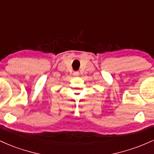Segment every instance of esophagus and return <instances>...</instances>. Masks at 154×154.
Here are the masks:
<instances>
[{"label":"esophagus","instance_id":"1","mask_svg":"<svg viewBox=\"0 0 154 154\" xmlns=\"http://www.w3.org/2000/svg\"><path fill=\"white\" fill-rule=\"evenodd\" d=\"M79 73L78 72H74L73 75L75 76V77H77V76H79Z\"/></svg>","mask_w":154,"mask_h":154}]
</instances>
